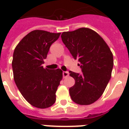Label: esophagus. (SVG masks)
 I'll return each instance as SVG.
<instances>
[{
	"instance_id": "34e87169",
	"label": "esophagus",
	"mask_w": 129,
	"mask_h": 129,
	"mask_svg": "<svg viewBox=\"0 0 129 129\" xmlns=\"http://www.w3.org/2000/svg\"><path fill=\"white\" fill-rule=\"evenodd\" d=\"M63 77L66 78V77H68L69 76V72H63Z\"/></svg>"
}]
</instances>
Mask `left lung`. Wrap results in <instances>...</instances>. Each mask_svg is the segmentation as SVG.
Instances as JSON below:
<instances>
[{
	"label": "left lung",
	"instance_id": "obj_1",
	"mask_svg": "<svg viewBox=\"0 0 129 129\" xmlns=\"http://www.w3.org/2000/svg\"><path fill=\"white\" fill-rule=\"evenodd\" d=\"M61 40L75 59L81 74L70 71L75 84L69 89L72 100L79 105H89L102 95L110 80L114 60L110 49L94 30L81 27L64 32Z\"/></svg>",
	"mask_w": 129,
	"mask_h": 129
}]
</instances>
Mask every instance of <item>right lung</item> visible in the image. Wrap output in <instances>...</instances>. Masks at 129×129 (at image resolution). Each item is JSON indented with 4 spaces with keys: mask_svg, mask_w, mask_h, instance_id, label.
Segmentation results:
<instances>
[{
    "mask_svg": "<svg viewBox=\"0 0 129 129\" xmlns=\"http://www.w3.org/2000/svg\"><path fill=\"white\" fill-rule=\"evenodd\" d=\"M60 34L34 30L24 36L14 50L12 68L15 82L25 100L36 108H49L55 102L62 71L44 68L43 64L51 45Z\"/></svg>",
    "mask_w": 129,
    "mask_h": 129,
    "instance_id": "obj_1",
    "label": "right lung"
}]
</instances>
